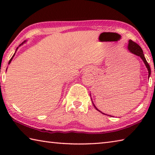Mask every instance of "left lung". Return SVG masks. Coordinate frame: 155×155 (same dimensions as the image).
Masks as SVG:
<instances>
[{
	"label": "left lung",
	"mask_w": 155,
	"mask_h": 155,
	"mask_svg": "<svg viewBox=\"0 0 155 155\" xmlns=\"http://www.w3.org/2000/svg\"><path fill=\"white\" fill-rule=\"evenodd\" d=\"M128 51H129L131 52V53L134 54H135V55H137V56H139V57H141V59L143 60V63H144V64H145L146 66V68H147V69H148V77H150V73H151V70H150V65H149L148 63L147 62V61H146L145 57H144L143 51H142V49H141V47H140V46H139L137 44H136V43L134 42V41H133L130 40L129 41H128ZM91 101H92V100H91ZM93 104H94V103H93ZM94 107H95V108H96L97 110H98V111L102 113L101 111H99V110L96 108V106L94 105ZM102 114H103V113H102ZM105 115H106V114H105ZM109 116H111V115H109Z\"/></svg>",
	"instance_id": "left-lung-1"
}]
</instances>
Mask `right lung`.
<instances>
[{
	"label": "right lung",
	"instance_id": "right-lung-1",
	"mask_svg": "<svg viewBox=\"0 0 155 155\" xmlns=\"http://www.w3.org/2000/svg\"><path fill=\"white\" fill-rule=\"evenodd\" d=\"M25 41H24V42H23V43H25ZM23 43H22V44H20V45L19 46H20L21 45H22V44H23ZM18 48H16V51H17V49H18ZM16 51H15V52H16ZM15 53L14 54V55H13V56H12V58H11V59H10V60H9V64H10V63H11V61H12V59H13V57H14V55H15Z\"/></svg>",
	"mask_w": 155,
	"mask_h": 155
}]
</instances>
